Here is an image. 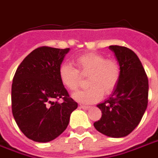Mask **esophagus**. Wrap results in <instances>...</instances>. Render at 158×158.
<instances>
[{"instance_id": "obj_1", "label": "esophagus", "mask_w": 158, "mask_h": 158, "mask_svg": "<svg viewBox=\"0 0 158 158\" xmlns=\"http://www.w3.org/2000/svg\"><path fill=\"white\" fill-rule=\"evenodd\" d=\"M79 107H80V108H82V109H84V110H86L89 108V106H85V105H80V106H79Z\"/></svg>"}]
</instances>
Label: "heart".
Returning a JSON list of instances; mask_svg holds the SVG:
<instances>
[{"label": "heart", "instance_id": "1", "mask_svg": "<svg viewBox=\"0 0 158 158\" xmlns=\"http://www.w3.org/2000/svg\"><path fill=\"white\" fill-rule=\"evenodd\" d=\"M77 69L68 62L62 63L58 69L59 79L69 90L78 89L81 76L88 77L87 89L79 90L73 95V98L84 104H91L109 95L118 85L121 69L115 59L106 58L100 53L89 52L77 56L74 60Z\"/></svg>", "mask_w": 158, "mask_h": 158}]
</instances>
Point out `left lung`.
I'll list each match as a JSON object with an SVG mask.
<instances>
[{
    "label": "left lung",
    "instance_id": "obj_1",
    "mask_svg": "<svg viewBox=\"0 0 158 158\" xmlns=\"http://www.w3.org/2000/svg\"><path fill=\"white\" fill-rule=\"evenodd\" d=\"M120 69L121 77L109 98L97 105L102 118L94 123L97 131L113 138L128 135L135 129L148 103V78L141 62L130 49L110 45Z\"/></svg>",
    "mask_w": 158,
    "mask_h": 158
}]
</instances>
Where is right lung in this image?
I'll list each match as a JSON object with an SVG mask.
<instances>
[{"instance_id": "obj_1", "label": "right lung", "mask_w": 158, "mask_h": 158, "mask_svg": "<svg viewBox=\"0 0 158 158\" xmlns=\"http://www.w3.org/2000/svg\"><path fill=\"white\" fill-rule=\"evenodd\" d=\"M69 48H36L17 69L12 85V111L23 135L36 142L56 139L69 125L78 103L69 97L58 69ZM62 99V102H58Z\"/></svg>"}]
</instances>
